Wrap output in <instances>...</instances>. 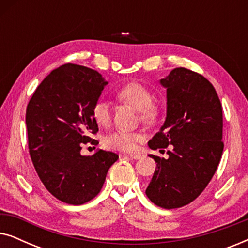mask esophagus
Wrapping results in <instances>:
<instances>
[{"mask_svg":"<svg viewBox=\"0 0 248 248\" xmlns=\"http://www.w3.org/2000/svg\"><path fill=\"white\" fill-rule=\"evenodd\" d=\"M128 157H130L131 159H134V160H138V159L142 158V155L141 154H130L128 155Z\"/></svg>","mask_w":248,"mask_h":248,"instance_id":"obj_1","label":"esophagus"}]
</instances>
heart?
I'll return each instance as SVG.
<instances>
[{
  "label": "heart",
  "mask_w": 248,
  "mask_h": 248,
  "mask_svg": "<svg viewBox=\"0 0 248 248\" xmlns=\"http://www.w3.org/2000/svg\"><path fill=\"white\" fill-rule=\"evenodd\" d=\"M118 100L131 105L139 110L142 122L152 124L159 117V107L154 103V94L148 87L139 82L126 83L117 90ZM93 116L96 123L100 126H107L111 121V106L109 101L98 99L93 106ZM141 135L137 132L117 130L107 134L104 139V144L107 148L121 151H132L137 148Z\"/></svg>",
  "instance_id": "b5f03b06"
}]
</instances>
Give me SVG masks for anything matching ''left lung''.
<instances>
[{"label": "left lung", "instance_id": "1", "mask_svg": "<svg viewBox=\"0 0 248 248\" xmlns=\"http://www.w3.org/2000/svg\"><path fill=\"white\" fill-rule=\"evenodd\" d=\"M160 84L167 90V115L148 142L152 150L167 148L157 162L145 194L164 209L184 206L198 198L215 175L223 151L222 107L209 80L176 67Z\"/></svg>", "mask_w": 248, "mask_h": 248}]
</instances>
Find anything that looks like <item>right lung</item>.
Listing matches in <instances>:
<instances>
[{"mask_svg": "<svg viewBox=\"0 0 248 248\" xmlns=\"http://www.w3.org/2000/svg\"><path fill=\"white\" fill-rule=\"evenodd\" d=\"M107 84L97 71L67 63L42 81L27 106L33 167L47 191L67 204L93 200L118 159L104 150L81 155L82 144L93 143L90 134L98 132L91 109Z\"/></svg>", "mask_w": 248, "mask_h": 248, "instance_id": "obj_1", "label": "right lung"}]
</instances>
